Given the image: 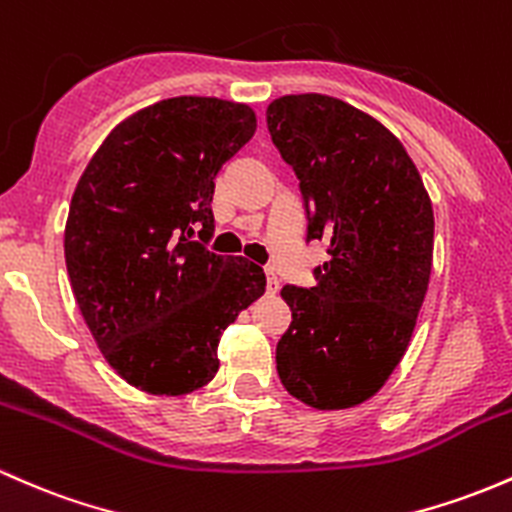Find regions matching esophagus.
<instances>
[{
  "instance_id": "1",
  "label": "esophagus",
  "mask_w": 512,
  "mask_h": 512,
  "mask_svg": "<svg viewBox=\"0 0 512 512\" xmlns=\"http://www.w3.org/2000/svg\"><path fill=\"white\" fill-rule=\"evenodd\" d=\"M280 290V280H278V276L276 273H268V278H266V293L268 295H276Z\"/></svg>"
}]
</instances>
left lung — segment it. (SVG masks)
Returning a JSON list of instances; mask_svg holds the SVG:
<instances>
[{"label": "left lung", "mask_w": 512, "mask_h": 512, "mask_svg": "<svg viewBox=\"0 0 512 512\" xmlns=\"http://www.w3.org/2000/svg\"><path fill=\"white\" fill-rule=\"evenodd\" d=\"M266 122L300 180L307 241L324 239L332 256L315 288L280 290L293 310L280 383L310 408H354L408 351L432 273L430 195L386 126L337 97H278Z\"/></svg>", "instance_id": "1"}]
</instances>
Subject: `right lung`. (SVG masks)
Here are the masks:
<instances>
[{"label":"right lung","instance_id":"add662e5","mask_svg":"<svg viewBox=\"0 0 512 512\" xmlns=\"http://www.w3.org/2000/svg\"><path fill=\"white\" fill-rule=\"evenodd\" d=\"M254 131L249 104L170 97L114 126L82 173L65 266L102 356L129 386H207L222 332L266 290L261 266L188 239L214 229V178Z\"/></svg>","mask_w":512,"mask_h":512}]
</instances>
